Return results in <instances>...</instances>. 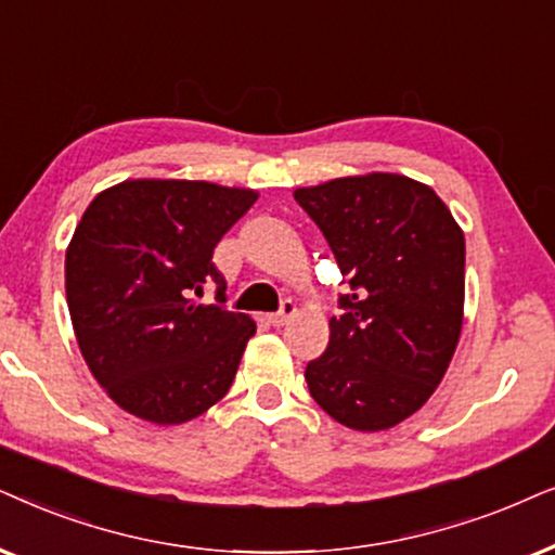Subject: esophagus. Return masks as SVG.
Segmentation results:
<instances>
[{
	"label": "esophagus",
	"instance_id": "obj_1",
	"mask_svg": "<svg viewBox=\"0 0 555 555\" xmlns=\"http://www.w3.org/2000/svg\"><path fill=\"white\" fill-rule=\"evenodd\" d=\"M294 312H297V307H294L292 299H284L282 307H279V312L269 314V322L273 324V327H282V324H286L294 317Z\"/></svg>",
	"mask_w": 555,
	"mask_h": 555
}]
</instances>
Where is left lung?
<instances>
[{
	"instance_id": "1",
	"label": "left lung",
	"mask_w": 555,
	"mask_h": 555,
	"mask_svg": "<svg viewBox=\"0 0 555 555\" xmlns=\"http://www.w3.org/2000/svg\"><path fill=\"white\" fill-rule=\"evenodd\" d=\"M347 276L309 393L354 431L401 424L428 401L460 343L464 233L428 184L373 172L294 192Z\"/></svg>"
}]
</instances>
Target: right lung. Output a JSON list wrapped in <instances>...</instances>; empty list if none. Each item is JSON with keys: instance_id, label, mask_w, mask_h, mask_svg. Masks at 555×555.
Returning <instances> with one entry per match:
<instances>
[{"instance_id": "add662e5", "label": "right lung", "mask_w": 555, "mask_h": 555, "mask_svg": "<svg viewBox=\"0 0 555 555\" xmlns=\"http://www.w3.org/2000/svg\"><path fill=\"white\" fill-rule=\"evenodd\" d=\"M256 197L203 180H127L86 208L65 297L93 378L124 411L172 426L228 393L256 324L223 307L212 250ZM208 283L217 305L197 306L191 294Z\"/></svg>"}]
</instances>
